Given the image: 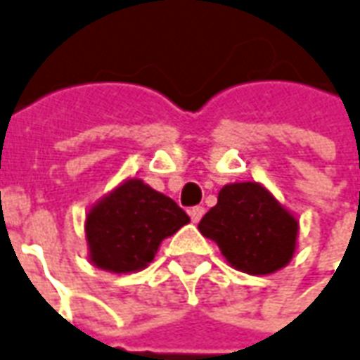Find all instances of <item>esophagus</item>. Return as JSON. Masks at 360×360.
Returning a JSON list of instances; mask_svg holds the SVG:
<instances>
[{"label":"esophagus","mask_w":360,"mask_h":360,"mask_svg":"<svg viewBox=\"0 0 360 360\" xmlns=\"http://www.w3.org/2000/svg\"><path fill=\"white\" fill-rule=\"evenodd\" d=\"M188 214H191V220L197 224L200 222V218L205 214V208H202V206H193V208L188 210Z\"/></svg>","instance_id":"34e87169"}]
</instances>
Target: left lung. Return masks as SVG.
I'll list each match as a JSON object with an SVG mask.
<instances>
[{"mask_svg": "<svg viewBox=\"0 0 360 360\" xmlns=\"http://www.w3.org/2000/svg\"><path fill=\"white\" fill-rule=\"evenodd\" d=\"M198 230L218 243L233 269L269 275L292 259L298 222L267 188L248 181L222 187Z\"/></svg>", "mask_w": 360, "mask_h": 360, "instance_id": "8db88e82", "label": "left lung"}]
</instances>
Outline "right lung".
<instances>
[{"instance_id":"right-lung-1","label":"right lung","mask_w":360,"mask_h":360,"mask_svg":"<svg viewBox=\"0 0 360 360\" xmlns=\"http://www.w3.org/2000/svg\"><path fill=\"white\" fill-rule=\"evenodd\" d=\"M188 224L175 200L128 179L93 206L85 220V236L93 265L110 273H132L154 261L158 248Z\"/></svg>"}]
</instances>
